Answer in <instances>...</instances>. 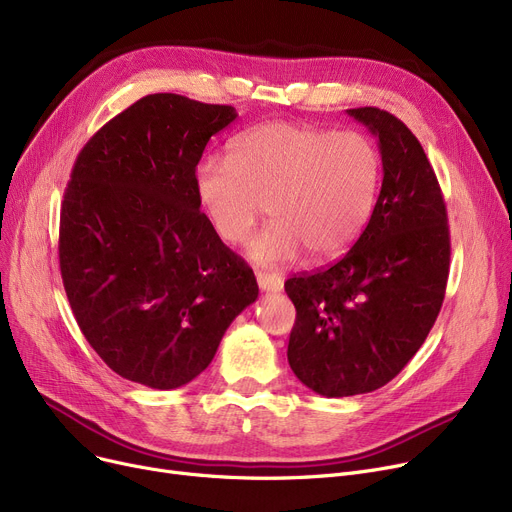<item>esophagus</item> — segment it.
I'll list each match as a JSON object with an SVG mask.
<instances>
[{
  "label": "esophagus",
  "mask_w": 512,
  "mask_h": 512,
  "mask_svg": "<svg viewBox=\"0 0 512 512\" xmlns=\"http://www.w3.org/2000/svg\"><path fill=\"white\" fill-rule=\"evenodd\" d=\"M257 284L263 292H280L284 286L278 276L267 274V272H257Z\"/></svg>",
  "instance_id": "obj_1"
}]
</instances>
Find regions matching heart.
Wrapping results in <instances>:
<instances>
[{
  "label": "heart",
  "mask_w": 512,
  "mask_h": 512,
  "mask_svg": "<svg viewBox=\"0 0 512 512\" xmlns=\"http://www.w3.org/2000/svg\"><path fill=\"white\" fill-rule=\"evenodd\" d=\"M380 153L357 130L267 122L232 141L230 157L207 155L195 168V197L228 245L247 240L270 211L274 222L249 245L263 265L332 261L351 249L378 197Z\"/></svg>",
  "instance_id": "heart-1"
}]
</instances>
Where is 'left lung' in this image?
<instances>
[{
  "label": "left lung",
  "instance_id": "8db88e82",
  "mask_svg": "<svg viewBox=\"0 0 512 512\" xmlns=\"http://www.w3.org/2000/svg\"><path fill=\"white\" fill-rule=\"evenodd\" d=\"M346 114L378 139L380 197L338 263L284 284L297 309L290 369L328 398L373 392L396 378L434 326L450 267L446 205L415 134L378 107Z\"/></svg>",
  "mask_w": 512,
  "mask_h": 512
}]
</instances>
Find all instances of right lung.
<instances>
[{
  "label": "right lung",
  "instance_id": "right-lung-1",
  "mask_svg": "<svg viewBox=\"0 0 512 512\" xmlns=\"http://www.w3.org/2000/svg\"><path fill=\"white\" fill-rule=\"evenodd\" d=\"M232 105L155 93L78 153L60 213V270L80 332L122 378L174 390L207 369L257 301L251 267L213 232L195 168Z\"/></svg>",
  "mask_w": 512,
  "mask_h": 512
}]
</instances>
